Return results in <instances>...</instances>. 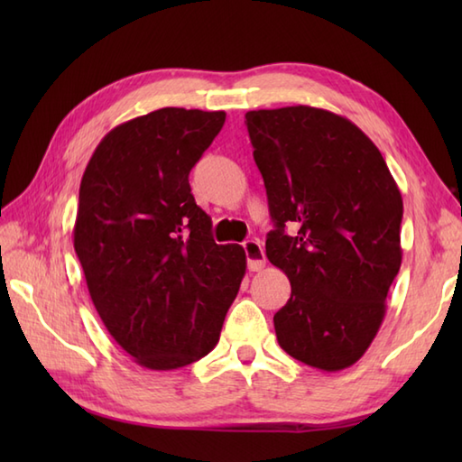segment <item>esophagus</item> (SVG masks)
<instances>
[{
    "mask_svg": "<svg viewBox=\"0 0 462 462\" xmlns=\"http://www.w3.org/2000/svg\"><path fill=\"white\" fill-rule=\"evenodd\" d=\"M244 252H246L250 272H260V270L266 268V254H263L260 240H246V242H244Z\"/></svg>",
    "mask_w": 462,
    "mask_h": 462,
    "instance_id": "1",
    "label": "esophagus"
}]
</instances>
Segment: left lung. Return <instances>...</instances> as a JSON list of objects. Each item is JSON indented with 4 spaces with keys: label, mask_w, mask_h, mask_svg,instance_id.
<instances>
[{
    "label": "left lung",
    "mask_w": 462,
    "mask_h": 462,
    "mask_svg": "<svg viewBox=\"0 0 462 462\" xmlns=\"http://www.w3.org/2000/svg\"><path fill=\"white\" fill-rule=\"evenodd\" d=\"M246 126L276 226L266 256L291 283L273 316L280 347L319 371L351 367L377 336L403 258L399 186L341 115L296 105L248 111Z\"/></svg>",
    "instance_id": "left-lung-1"
}]
</instances>
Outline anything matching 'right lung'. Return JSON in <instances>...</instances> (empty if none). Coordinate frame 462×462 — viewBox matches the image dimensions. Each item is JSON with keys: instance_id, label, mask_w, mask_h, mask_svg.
<instances>
[{"instance_id": "obj_1", "label": "right lung", "mask_w": 462, "mask_h": 462, "mask_svg": "<svg viewBox=\"0 0 462 462\" xmlns=\"http://www.w3.org/2000/svg\"><path fill=\"white\" fill-rule=\"evenodd\" d=\"M224 111L164 106L115 126L83 172L73 246L113 339L152 371L208 356L246 273L238 244H216L189 174Z\"/></svg>"}]
</instances>
